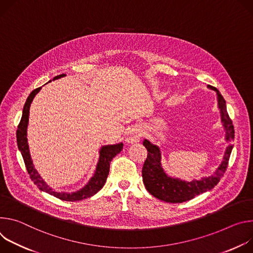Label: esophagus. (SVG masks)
I'll return each mask as SVG.
<instances>
[{
  "instance_id": "esophagus-1",
  "label": "esophagus",
  "mask_w": 253,
  "mask_h": 253,
  "mask_svg": "<svg viewBox=\"0 0 253 253\" xmlns=\"http://www.w3.org/2000/svg\"><path fill=\"white\" fill-rule=\"evenodd\" d=\"M143 134V130L139 126H133L132 128H130L127 133H126V141L128 144H133V143H137L141 139V136Z\"/></svg>"
}]
</instances>
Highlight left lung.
Returning <instances> with one entry per match:
<instances>
[{
  "instance_id": "left-lung-1",
  "label": "left lung",
  "mask_w": 253,
  "mask_h": 253,
  "mask_svg": "<svg viewBox=\"0 0 253 253\" xmlns=\"http://www.w3.org/2000/svg\"><path fill=\"white\" fill-rule=\"evenodd\" d=\"M208 87L212 90H215L217 93L221 122L223 124L224 129L226 131L225 139L226 142L230 143L234 138V126L232 121L228 116L226 101L217 88L211 85H209ZM143 144L148 151V156L142 170L143 181L146 189L154 197L169 203H182L191 200L195 196L214 188L219 183L220 179L223 177V174L226 171L230 154L233 148L232 145H229L226 148L223 161L213 175L201 178L200 180H193L187 182L182 181L178 178H172L165 173L161 164V151L158 146L153 145L148 139H144Z\"/></svg>"
}]
</instances>
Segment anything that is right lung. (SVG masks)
I'll list each match as a JSON object with an SVG mask.
<instances>
[{"mask_svg":"<svg viewBox=\"0 0 253 253\" xmlns=\"http://www.w3.org/2000/svg\"><path fill=\"white\" fill-rule=\"evenodd\" d=\"M65 76V74H60L55 76L53 80L58 79ZM51 81V80H50ZM49 81V82H50ZM41 87H38L34 89L30 95L28 96L24 108H23V114H22V119L20 121V124L18 126L17 129V144L18 148L22 154V157L24 159V163L26 166V169L28 174H29L31 180L34 182V184L41 190L44 191L50 195H53L54 197L58 198L60 200L64 201H79L91 197L94 194H96L105 184L106 178L109 173V164L111 160L114 159L121 151L123 150L124 144L120 143L117 145H107V146H102L100 151H99V159L95 168V171L93 176L90 178L88 183L84 186L82 189H80L77 192L73 193H65V192H55L52 188H50L44 180L41 178L37 170L34 168L30 152H29V146H28L27 142V126H28V122H29V111H30V105L31 102L33 101V98L35 95L40 91Z\"/></svg>","mask_w":253,"mask_h":253,"instance_id":"add662e5","label":"right lung"}]
</instances>
